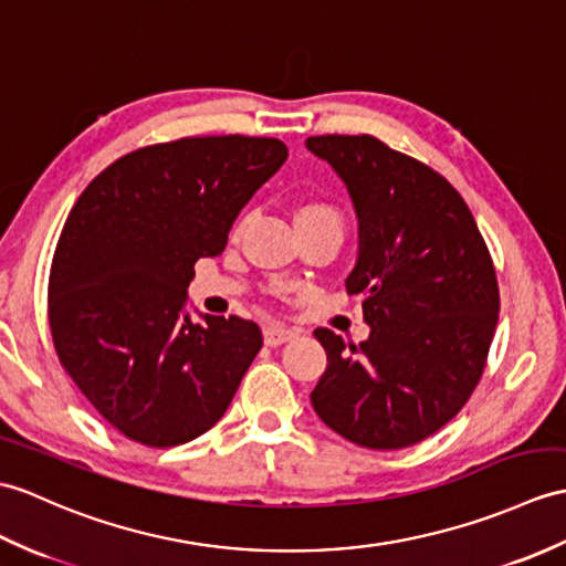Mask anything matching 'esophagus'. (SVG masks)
I'll use <instances>...</instances> for the list:
<instances>
[{"instance_id":"obj_1","label":"esophagus","mask_w":566,"mask_h":566,"mask_svg":"<svg viewBox=\"0 0 566 566\" xmlns=\"http://www.w3.org/2000/svg\"><path fill=\"white\" fill-rule=\"evenodd\" d=\"M262 337H265L268 347H277L284 343H292L296 333L292 331V327H284V325H268L265 331H262Z\"/></svg>"}]
</instances>
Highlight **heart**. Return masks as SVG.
I'll list each match as a JSON object with an SVG mask.
<instances>
[{
    "label": "heart",
    "mask_w": 566,
    "mask_h": 566,
    "mask_svg": "<svg viewBox=\"0 0 566 566\" xmlns=\"http://www.w3.org/2000/svg\"><path fill=\"white\" fill-rule=\"evenodd\" d=\"M296 217H337L335 209L331 205H321V202H311L298 209ZM339 219V217H337Z\"/></svg>",
    "instance_id": "1"
}]
</instances>
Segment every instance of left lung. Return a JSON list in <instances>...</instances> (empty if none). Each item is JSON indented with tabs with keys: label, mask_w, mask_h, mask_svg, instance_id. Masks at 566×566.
Wrapping results in <instances>:
<instances>
[{
	"label": "left lung",
	"mask_w": 566,
	"mask_h": 566,
	"mask_svg": "<svg viewBox=\"0 0 566 566\" xmlns=\"http://www.w3.org/2000/svg\"><path fill=\"white\" fill-rule=\"evenodd\" d=\"M343 178L359 221L345 280L364 294L371 327L359 345L327 327L313 410L347 441L392 451L431 437L461 412L484 371L499 286L468 205L449 180L369 135L308 137Z\"/></svg>",
	"instance_id": "1"
}]
</instances>
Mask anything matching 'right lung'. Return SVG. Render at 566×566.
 Returning <instances> with one entry per match:
<instances>
[{"mask_svg": "<svg viewBox=\"0 0 566 566\" xmlns=\"http://www.w3.org/2000/svg\"><path fill=\"white\" fill-rule=\"evenodd\" d=\"M270 137H186L123 156L88 182L52 258V343L105 422L154 449L212 429L262 333L190 318L195 262L219 255L248 200L286 161Z\"/></svg>", "mask_w": 566, "mask_h": 566, "instance_id": "obj_1", "label": "right lung"}]
</instances>
